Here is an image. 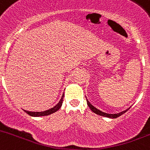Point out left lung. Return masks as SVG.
Returning a JSON list of instances; mask_svg holds the SVG:
<instances>
[{"mask_svg":"<svg viewBox=\"0 0 150 150\" xmlns=\"http://www.w3.org/2000/svg\"><path fill=\"white\" fill-rule=\"evenodd\" d=\"M87 101V105H88V107L90 108V109H91V110H92L94 113H95V114H98V115L100 116H103V117H108V118H111V119H115V118H117V117H120L121 115H122V114H124L125 113L126 111H127V110L130 109V108H127V110H124V111H122L120 112V113H118V114H106V113H104V112L101 111V110H98L97 108H96L95 107H94V106L92 105L91 104V103H89V102L88 101V100H86Z\"/></svg>","mask_w":150,"mask_h":150,"instance_id":"8db88e82","label":"left lung"}]
</instances>
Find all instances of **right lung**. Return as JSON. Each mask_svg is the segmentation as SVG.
<instances>
[{"label": "right lung", "mask_w": 150, "mask_h": 150, "mask_svg": "<svg viewBox=\"0 0 150 150\" xmlns=\"http://www.w3.org/2000/svg\"><path fill=\"white\" fill-rule=\"evenodd\" d=\"M64 97V94H63L61 98L60 101L56 105H55L53 108H51L50 109H48L47 110H45V111H42V112H32V111H28V110H24V111L25 113H27L28 115L31 116V117H42V116H47L50 115V114H53L55 112H56L57 110H59L60 109V108L62 107V103H63V99Z\"/></svg>", "instance_id": "1"}]
</instances>
